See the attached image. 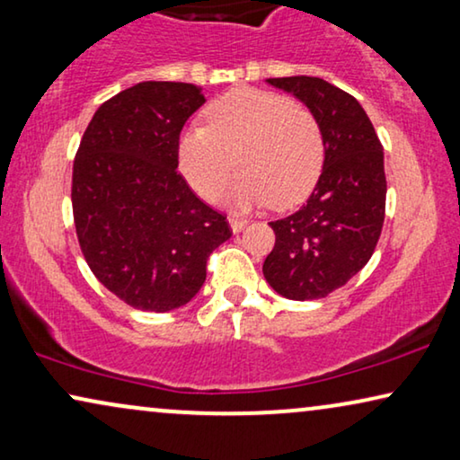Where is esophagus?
<instances>
[{
    "mask_svg": "<svg viewBox=\"0 0 460 460\" xmlns=\"http://www.w3.org/2000/svg\"><path fill=\"white\" fill-rule=\"evenodd\" d=\"M229 225H231L233 233H239V231L245 229V225H248V221H245V218H242V217H237V215H231L229 217Z\"/></svg>",
    "mask_w": 460,
    "mask_h": 460,
    "instance_id": "1",
    "label": "esophagus"
}]
</instances>
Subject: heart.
<instances>
[{
    "mask_svg": "<svg viewBox=\"0 0 460 460\" xmlns=\"http://www.w3.org/2000/svg\"><path fill=\"white\" fill-rule=\"evenodd\" d=\"M177 154L187 183L204 199L221 196L239 164L233 202L270 199L275 208H289L313 191L325 144L310 110L281 93L243 87L212 102L206 127L185 128Z\"/></svg>",
    "mask_w": 460,
    "mask_h": 460,
    "instance_id": "b5f03b06",
    "label": "heart"
}]
</instances>
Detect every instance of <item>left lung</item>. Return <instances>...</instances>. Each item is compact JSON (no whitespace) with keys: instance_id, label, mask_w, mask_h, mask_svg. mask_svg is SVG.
I'll return each instance as SVG.
<instances>
[{"instance_id":"left-lung-1","label":"left lung","mask_w":460,"mask_h":460,"mask_svg":"<svg viewBox=\"0 0 460 460\" xmlns=\"http://www.w3.org/2000/svg\"><path fill=\"white\" fill-rule=\"evenodd\" d=\"M267 81L314 114L325 163L302 208L269 223L275 248L262 273L283 297L316 300L346 286L373 256L385 217L384 147L360 103L340 87L319 76Z\"/></svg>"}]
</instances>
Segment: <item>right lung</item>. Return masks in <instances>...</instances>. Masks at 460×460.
I'll return each mask as SVG.
<instances>
[{
    "instance_id": "add662e5",
    "label": "right lung",
    "mask_w": 460,
    "mask_h": 460,
    "mask_svg": "<svg viewBox=\"0 0 460 460\" xmlns=\"http://www.w3.org/2000/svg\"><path fill=\"white\" fill-rule=\"evenodd\" d=\"M206 100L191 83L146 81L93 114L73 166V217L83 256L110 292L166 313L199 292L212 250L231 237L179 166V135Z\"/></svg>"
}]
</instances>
